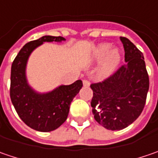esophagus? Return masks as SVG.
<instances>
[{"instance_id":"34e87169","label":"esophagus","mask_w":158,"mask_h":158,"mask_svg":"<svg viewBox=\"0 0 158 158\" xmlns=\"http://www.w3.org/2000/svg\"><path fill=\"white\" fill-rule=\"evenodd\" d=\"M83 85H84L85 86H90V82H89V80H87V79H84V80H83Z\"/></svg>"}]
</instances>
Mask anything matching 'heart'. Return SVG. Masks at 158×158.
Masks as SVG:
<instances>
[{"label": "heart", "instance_id": "heart-1", "mask_svg": "<svg viewBox=\"0 0 158 158\" xmlns=\"http://www.w3.org/2000/svg\"><path fill=\"white\" fill-rule=\"evenodd\" d=\"M109 50H110V45L102 44L96 48V49L94 51L93 54V58L97 61L102 60L107 55L102 65V71L104 73L112 72L114 68L118 64L120 61V55L117 49H112L110 52Z\"/></svg>", "mask_w": 158, "mask_h": 158}]
</instances>
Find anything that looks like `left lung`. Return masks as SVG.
<instances>
[{
    "mask_svg": "<svg viewBox=\"0 0 158 158\" xmlns=\"http://www.w3.org/2000/svg\"><path fill=\"white\" fill-rule=\"evenodd\" d=\"M125 48V64L110 77L90 85L94 119L109 130H121L142 112L149 87L144 56L126 37H120Z\"/></svg>",
    "mask_w": 158,
    "mask_h": 158,
    "instance_id": "1",
    "label": "left lung"
}]
</instances>
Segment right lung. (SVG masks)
Instances as JSON below:
<instances>
[{"label":"right lung","instance_id":"add662e5","mask_svg":"<svg viewBox=\"0 0 158 158\" xmlns=\"http://www.w3.org/2000/svg\"><path fill=\"white\" fill-rule=\"evenodd\" d=\"M64 37L43 36L24 45L11 65L10 95L19 118L29 127L40 132H50L67 119L70 104L83 86L81 80L54 91L40 94L28 86L25 65L31 51L45 41H62Z\"/></svg>","mask_w":158,"mask_h":158}]
</instances>
